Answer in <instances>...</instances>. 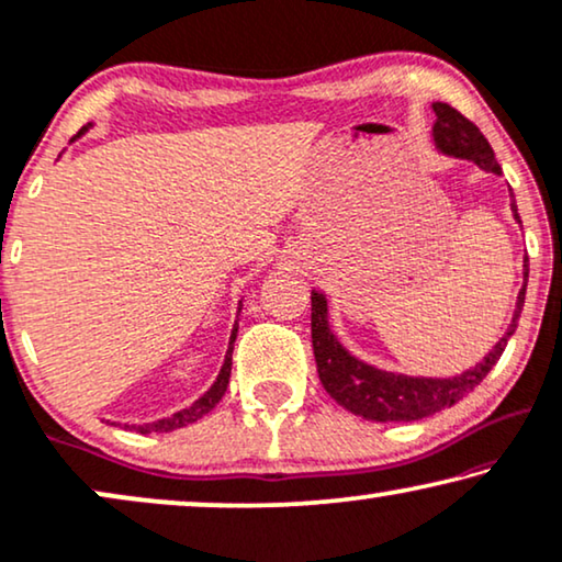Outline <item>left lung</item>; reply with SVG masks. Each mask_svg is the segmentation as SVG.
Masks as SVG:
<instances>
[{
    "label": "left lung",
    "mask_w": 562,
    "mask_h": 562,
    "mask_svg": "<svg viewBox=\"0 0 562 562\" xmlns=\"http://www.w3.org/2000/svg\"><path fill=\"white\" fill-rule=\"evenodd\" d=\"M434 112H437V123H434V140L442 148L445 154L458 156V159H470L485 171L501 175V167L493 156V148L475 123L450 108L447 102H434ZM512 211L516 213V203H512ZM527 277H529V259H525V288H521L519 301H516V311L512 318V326L504 334L488 357L473 370L462 372L458 378H408V375H393V372H383L370 368V364L359 362L349 355L347 349L336 341V336L328 331L326 321V297L313 290L311 293V339H313V355H316V368L321 385L331 398L351 411L355 416L368 418V422H416V418L439 414V411L450 408L458 403L462 395H468L475 385L483 383L498 357L504 355L508 336L516 331L519 324L521 305H525L527 293Z\"/></svg>",
    "instance_id": "obj_1"
}]
</instances>
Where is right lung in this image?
<instances>
[{
    "instance_id": "obj_1",
    "label": "right lung",
    "mask_w": 562,
    "mask_h": 562,
    "mask_svg": "<svg viewBox=\"0 0 562 562\" xmlns=\"http://www.w3.org/2000/svg\"><path fill=\"white\" fill-rule=\"evenodd\" d=\"M87 128H81L79 133H85ZM236 331L238 328L234 326V331H231V341H228V351H226V362H223L221 368V375L215 380L211 391H207L203 398H198L192 403V406H187L182 411H177V414H171L167 418H159V422H151V424H140V426H133V429L140 431V434H151V431H175V429H182V426L198 422V418H203L205 414H211L215 408V403H218L223 395H226V387H228V378H231V357H234V341H236Z\"/></svg>"
}]
</instances>
